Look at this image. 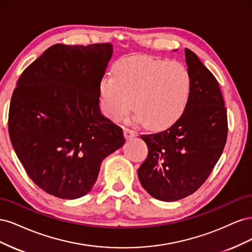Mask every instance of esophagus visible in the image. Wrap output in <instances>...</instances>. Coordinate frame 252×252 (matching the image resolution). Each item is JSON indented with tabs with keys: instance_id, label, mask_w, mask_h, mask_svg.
<instances>
[{
	"instance_id": "1",
	"label": "esophagus",
	"mask_w": 252,
	"mask_h": 252,
	"mask_svg": "<svg viewBox=\"0 0 252 252\" xmlns=\"http://www.w3.org/2000/svg\"><path fill=\"white\" fill-rule=\"evenodd\" d=\"M124 134H125V138L126 139H131L133 136H136V133L132 129H129V128H124Z\"/></svg>"
}]
</instances>
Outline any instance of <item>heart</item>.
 Instances as JSON below:
<instances>
[{"instance_id":"obj_1","label":"heart","mask_w":252,"mask_h":252,"mask_svg":"<svg viewBox=\"0 0 252 252\" xmlns=\"http://www.w3.org/2000/svg\"><path fill=\"white\" fill-rule=\"evenodd\" d=\"M191 89V78L185 65L147 56L120 59L113 74L100 82L101 109L105 117L119 121L131 108L136 119L149 129L172 125L184 112Z\"/></svg>"}]
</instances>
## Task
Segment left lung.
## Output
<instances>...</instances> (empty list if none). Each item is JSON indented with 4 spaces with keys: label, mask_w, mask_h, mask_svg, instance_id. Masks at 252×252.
<instances>
[{
    "label": "left lung",
    "mask_w": 252,
    "mask_h": 252,
    "mask_svg": "<svg viewBox=\"0 0 252 252\" xmlns=\"http://www.w3.org/2000/svg\"><path fill=\"white\" fill-rule=\"evenodd\" d=\"M191 89L181 118L166 130L143 134L148 157L138 169L143 188L156 199L174 202L207 180L227 140V110L217 79L194 52L185 49Z\"/></svg>",
    "instance_id": "obj_1"
}]
</instances>
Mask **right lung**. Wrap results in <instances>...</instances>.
<instances>
[{
	"label": "right lung",
	"instance_id": "add662e5",
	"mask_svg": "<svg viewBox=\"0 0 252 252\" xmlns=\"http://www.w3.org/2000/svg\"><path fill=\"white\" fill-rule=\"evenodd\" d=\"M110 43L56 44L23 71L8 117L12 147L29 178L60 199L87 194L103 159L125 143L100 110Z\"/></svg>",
	"mask_w": 252,
	"mask_h": 252
}]
</instances>
